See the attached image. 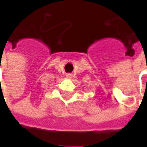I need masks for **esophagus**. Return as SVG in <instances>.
I'll use <instances>...</instances> for the list:
<instances>
[{
    "label": "esophagus",
    "mask_w": 147,
    "mask_h": 147,
    "mask_svg": "<svg viewBox=\"0 0 147 147\" xmlns=\"http://www.w3.org/2000/svg\"><path fill=\"white\" fill-rule=\"evenodd\" d=\"M66 77H67V79H71V78H72V75H71V74H67V75H66Z\"/></svg>",
    "instance_id": "1"
}]
</instances>
